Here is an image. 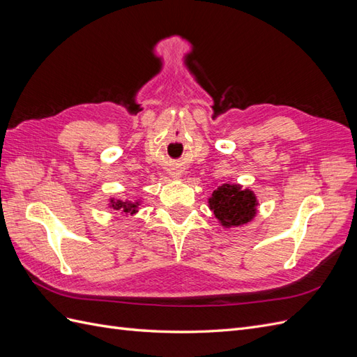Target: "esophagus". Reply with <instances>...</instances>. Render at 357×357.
<instances>
[{"label":"esophagus","instance_id":"esophagus-1","mask_svg":"<svg viewBox=\"0 0 357 357\" xmlns=\"http://www.w3.org/2000/svg\"><path fill=\"white\" fill-rule=\"evenodd\" d=\"M172 177H178V174H172Z\"/></svg>","mask_w":357,"mask_h":357}]
</instances>
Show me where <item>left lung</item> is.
<instances>
[{"label":"left lung","instance_id":"1","mask_svg":"<svg viewBox=\"0 0 357 357\" xmlns=\"http://www.w3.org/2000/svg\"><path fill=\"white\" fill-rule=\"evenodd\" d=\"M257 198L250 189H243L236 183H223L208 198V207L223 228H238L255 219Z\"/></svg>","mask_w":357,"mask_h":357}]
</instances>
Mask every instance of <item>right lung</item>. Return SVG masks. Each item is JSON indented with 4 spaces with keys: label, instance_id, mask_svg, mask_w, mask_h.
<instances>
[{
    "label": "right lung",
    "instance_id": "right-lung-1",
    "mask_svg": "<svg viewBox=\"0 0 357 357\" xmlns=\"http://www.w3.org/2000/svg\"><path fill=\"white\" fill-rule=\"evenodd\" d=\"M109 207L116 210V211H121L123 214H137L138 213V207H139V201H122V199H116V198H110V204Z\"/></svg>",
    "mask_w": 357,
    "mask_h": 357
}]
</instances>
